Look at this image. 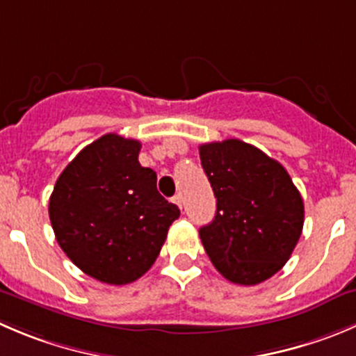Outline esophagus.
<instances>
[{
    "label": "esophagus",
    "mask_w": 356,
    "mask_h": 356,
    "mask_svg": "<svg viewBox=\"0 0 356 356\" xmlns=\"http://www.w3.org/2000/svg\"><path fill=\"white\" fill-rule=\"evenodd\" d=\"M172 202H174L179 209H182V196L181 195H175L174 198H172Z\"/></svg>",
    "instance_id": "esophagus-1"
}]
</instances>
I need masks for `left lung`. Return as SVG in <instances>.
I'll use <instances>...</instances> for the list:
<instances>
[{
    "mask_svg": "<svg viewBox=\"0 0 356 356\" xmlns=\"http://www.w3.org/2000/svg\"><path fill=\"white\" fill-rule=\"evenodd\" d=\"M217 198L216 217L200 238L217 271L238 285H257L284 268L305 224V203L277 160L238 139L200 146Z\"/></svg>",
    "mask_w": 356,
    "mask_h": 356,
    "instance_id": "8db88e82",
    "label": "left lung"
}]
</instances>
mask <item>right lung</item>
<instances>
[{"label": "right lung", "mask_w": 356, "mask_h": 356, "mask_svg": "<svg viewBox=\"0 0 356 356\" xmlns=\"http://www.w3.org/2000/svg\"><path fill=\"white\" fill-rule=\"evenodd\" d=\"M140 143L106 134L83 147L55 182L48 213L62 250L83 273L109 285L132 284L156 261L177 205L140 167Z\"/></svg>", "instance_id": "1"}]
</instances>
